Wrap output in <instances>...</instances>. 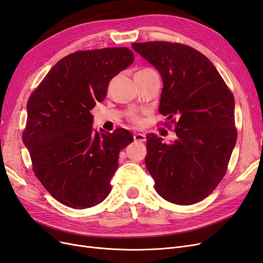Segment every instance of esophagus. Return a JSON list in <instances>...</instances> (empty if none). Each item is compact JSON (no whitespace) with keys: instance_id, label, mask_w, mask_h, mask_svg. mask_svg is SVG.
Segmentation results:
<instances>
[{"instance_id":"esophagus-1","label":"esophagus","mask_w":263,"mask_h":263,"mask_svg":"<svg viewBox=\"0 0 263 263\" xmlns=\"http://www.w3.org/2000/svg\"><path fill=\"white\" fill-rule=\"evenodd\" d=\"M146 135L144 134H140V133H135L134 134V140L135 141H139V142H143L146 141Z\"/></svg>"}]
</instances>
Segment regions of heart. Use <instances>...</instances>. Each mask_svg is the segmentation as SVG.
<instances>
[{
    "instance_id": "heart-1",
    "label": "heart",
    "mask_w": 263,
    "mask_h": 263,
    "mask_svg": "<svg viewBox=\"0 0 263 263\" xmlns=\"http://www.w3.org/2000/svg\"><path fill=\"white\" fill-rule=\"evenodd\" d=\"M146 69H149V68H144V69H141V70H139V71H142V70H146ZM129 120L133 122V123H135V124H140L141 123V119H140V116L137 114V113H135V112H133V113H130L129 114Z\"/></svg>"
}]
</instances>
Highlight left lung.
I'll return each mask as SVG.
<instances>
[{
	"label": "left lung",
	"mask_w": 263,
	"mask_h": 263,
	"mask_svg": "<svg viewBox=\"0 0 263 263\" xmlns=\"http://www.w3.org/2000/svg\"><path fill=\"white\" fill-rule=\"evenodd\" d=\"M132 47L159 70V113L174 124L177 136L166 144L156 134L147 135L144 161L155 188L168 202L197 203L228 171L237 139L233 93L212 62L194 48L166 41Z\"/></svg>",
	"instance_id": "1"
}]
</instances>
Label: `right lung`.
<instances>
[{"label":"right lung","mask_w":263,"mask_h":263,"mask_svg":"<svg viewBox=\"0 0 263 263\" xmlns=\"http://www.w3.org/2000/svg\"><path fill=\"white\" fill-rule=\"evenodd\" d=\"M133 62L128 48L77 51L59 61L29 97L23 141L34 175L63 204L86 209L111 193L119 155L133 135L97 132L91 110Z\"/></svg>","instance_id":"add662e5"}]
</instances>
